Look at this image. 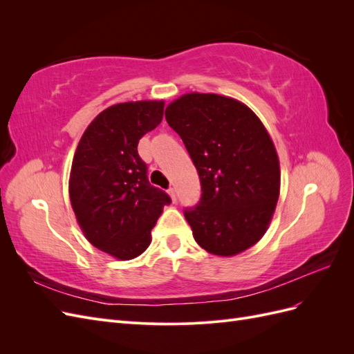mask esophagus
I'll return each instance as SVG.
<instances>
[{
  "label": "esophagus",
  "mask_w": 354,
  "mask_h": 354,
  "mask_svg": "<svg viewBox=\"0 0 354 354\" xmlns=\"http://www.w3.org/2000/svg\"><path fill=\"white\" fill-rule=\"evenodd\" d=\"M168 195L171 196V199H173V202H176V199H177V195H176V190L171 187L169 190H168Z\"/></svg>",
  "instance_id": "1"
}]
</instances>
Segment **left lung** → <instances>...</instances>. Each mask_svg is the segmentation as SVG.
I'll return each instance as SVG.
<instances>
[{
	"instance_id": "8db88e82",
	"label": "left lung",
	"mask_w": 354,
	"mask_h": 354,
	"mask_svg": "<svg viewBox=\"0 0 354 354\" xmlns=\"http://www.w3.org/2000/svg\"><path fill=\"white\" fill-rule=\"evenodd\" d=\"M198 169L202 196L185 217L202 250L238 255L269 229L281 194V165L266 127L245 103L186 93L165 109Z\"/></svg>"
}]
</instances>
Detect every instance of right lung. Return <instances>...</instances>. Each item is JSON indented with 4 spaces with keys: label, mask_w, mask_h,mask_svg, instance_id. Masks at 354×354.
Returning a JSON list of instances; mask_svg holds the SVG:
<instances>
[{
    "label": "right lung",
    "mask_w": 354,
    "mask_h": 354,
    "mask_svg": "<svg viewBox=\"0 0 354 354\" xmlns=\"http://www.w3.org/2000/svg\"><path fill=\"white\" fill-rule=\"evenodd\" d=\"M164 100L109 106L85 128L75 151L69 198L84 236L116 260H133L151 245V230L171 202L149 185L137 153L140 138L164 116Z\"/></svg>",
    "instance_id": "right-lung-1"
}]
</instances>
